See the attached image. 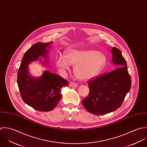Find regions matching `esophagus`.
Wrapping results in <instances>:
<instances>
[{
  "mask_svg": "<svg viewBox=\"0 0 147 147\" xmlns=\"http://www.w3.org/2000/svg\"><path fill=\"white\" fill-rule=\"evenodd\" d=\"M70 87L71 88H77L78 87V85L76 84V83H74V82H71L69 85Z\"/></svg>",
  "mask_w": 147,
  "mask_h": 147,
  "instance_id": "obj_1",
  "label": "esophagus"
}]
</instances>
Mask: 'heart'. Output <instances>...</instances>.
Listing matches in <instances>:
<instances>
[{"mask_svg": "<svg viewBox=\"0 0 147 147\" xmlns=\"http://www.w3.org/2000/svg\"><path fill=\"white\" fill-rule=\"evenodd\" d=\"M106 56L96 51L70 49L67 51L66 57L59 55L56 59V65L64 74L71 65H75L74 73L81 80L87 81L96 77L106 65Z\"/></svg>", "mask_w": 147, "mask_h": 147, "instance_id": "1", "label": "heart"}]
</instances>
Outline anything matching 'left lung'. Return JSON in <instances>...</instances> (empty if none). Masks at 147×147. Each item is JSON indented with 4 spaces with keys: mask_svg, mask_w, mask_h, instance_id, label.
Returning a JSON list of instances; mask_svg holds the SVG:
<instances>
[{
    "mask_svg": "<svg viewBox=\"0 0 147 147\" xmlns=\"http://www.w3.org/2000/svg\"><path fill=\"white\" fill-rule=\"evenodd\" d=\"M111 53L113 63L119 67L90 80L88 95L82 100L86 110L94 115H104L117 110L131 88L126 61L117 48H113Z\"/></svg>",
    "mask_w": 147,
    "mask_h": 147,
    "instance_id": "left-lung-1",
    "label": "left lung"
}]
</instances>
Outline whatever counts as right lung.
I'll return each instance as SVG.
<instances>
[{"label":"right lung","instance_id":"right-lung-1","mask_svg":"<svg viewBox=\"0 0 147 147\" xmlns=\"http://www.w3.org/2000/svg\"><path fill=\"white\" fill-rule=\"evenodd\" d=\"M52 42H37L25 53L18 74V85L23 101L40 111H49L55 109L61 99L60 90L68 82L59 75L45 70L40 77L30 75L28 65L37 61L40 57L45 59L42 65L48 63V53Z\"/></svg>","mask_w":147,"mask_h":147}]
</instances>
